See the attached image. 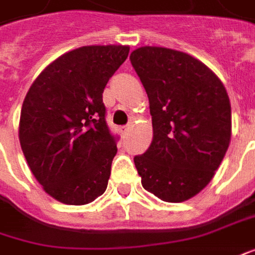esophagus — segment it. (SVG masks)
Wrapping results in <instances>:
<instances>
[{"label": "esophagus", "instance_id": "1", "mask_svg": "<svg viewBox=\"0 0 255 255\" xmlns=\"http://www.w3.org/2000/svg\"><path fill=\"white\" fill-rule=\"evenodd\" d=\"M129 126H121L120 128H119V131H120V134L121 135H124V134H127L128 131H129Z\"/></svg>", "mask_w": 255, "mask_h": 255}]
</instances>
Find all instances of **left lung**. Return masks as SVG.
Listing matches in <instances>:
<instances>
[{
    "instance_id": "1",
    "label": "left lung",
    "mask_w": 255,
    "mask_h": 255,
    "mask_svg": "<svg viewBox=\"0 0 255 255\" xmlns=\"http://www.w3.org/2000/svg\"><path fill=\"white\" fill-rule=\"evenodd\" d=\"M149 98L153 139L134 157L142 187L166 202H183L208 186L232 135L228 92L205 64L164 47L129 55Z\"/></svg>"
}]
</instances>
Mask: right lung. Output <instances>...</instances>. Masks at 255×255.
<instances>
[{"instance_id": "add662e5", "label": "right lung", "mask_w": 255, "mask_h": 255, "mask_svg": "<svg viewBox=\"0 0 255 255\" xmlns=\"http://www.w3.org/2000/svg\"><path fill=\"white\" fill-rule=\"evenodd\" d=\"M128 46H85L62 54L33 82L19 141L36 180L53 198L85 205L105 193L119 136L106 123L103 91Z\"/></svg>"}]
</instances>
